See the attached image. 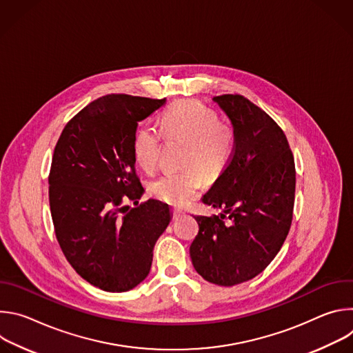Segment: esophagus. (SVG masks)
I'll return each instance as SVG.
<instances>
[{"mask_svg": "<svg viewBox=\"0 0 353 353\" xmlns=\"http://www.w3.org/2000/svg\"><path fill=\"white\" fill-rule=\"evenodd\" d=\"M183 214H184V212H183V211H180V210H173V219H176V221H177Z\"/></svg>", "mask_w": 353, "mask_h": 353, "instance_id": "obj_1", "label": "esophagus"}]
</instances>
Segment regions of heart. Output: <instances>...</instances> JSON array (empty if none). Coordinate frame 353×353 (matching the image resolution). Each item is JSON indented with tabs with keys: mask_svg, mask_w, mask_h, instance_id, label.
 <instances>
[{
	"mask_svg": "<svg viewBox=\"0 0 353 353\" xmlns=\"http://www.w3.org/2000/svg\"><path fill=\"white\" fill-rule=\"evenodd\" d=\"M159 130L166 139L184 142L183 170L162 174L150 181L149 192L170 205H184L204 183L218 179L228 168L234 150L233 128L218 120L214 110L195 100L170 105L159 119ZM154 127L141 125L132 139L137 163L146 172L157 169L162 136Z\"/></svg>",
	"mask_w": 353,
	"mask_h": 353,
	"instance_id": "obj_1",
	"label": "heart"
}]
</instances>
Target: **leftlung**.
Instances as JSON below:
<instances>
[{"label": "left lung", "mask_w": 353, "mask_h": 353, "mask_svg": "<svg viewBox=\"0 0 353 353\" xmlns=\"http://www.w3.org/2000/svg\"><path fill=\"white\" fill-rule=\"evenodd\" d=\"M214 100L233 124L234 150L203 196L223 214L194 216L199 230L190 256L205 281L233 286L257 276L279 253L292 225L296 170L285 132L263 109L241 94Z\"/></svg>", "instance_id": "1"}]
</instances>
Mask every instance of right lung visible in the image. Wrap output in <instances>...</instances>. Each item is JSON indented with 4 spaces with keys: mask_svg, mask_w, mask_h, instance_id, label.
Here are the masks:
<instances>
[{
    "mask_svg": "<svg viewBox=\"0 0 353 353\" xmlns=\"http://www.w3.org/2000/svg\"><path fill=\"white\" fill-rule=\"evenodd\" d=\"M166 103L124 93L99 97L64 127L48 174L57 241L71 267L90 285L125 292L142 282L154 247L172 215L148 199L135 173L132 139L138 121Z\"/></svg>",
    "mask_w": 353,
    "mask_h": 353,
    "instance_id": "obj_1",
    "label": "right lung"
}]
</instances>
